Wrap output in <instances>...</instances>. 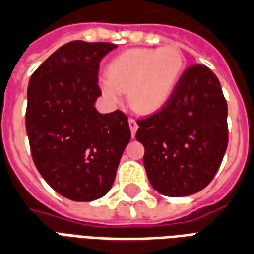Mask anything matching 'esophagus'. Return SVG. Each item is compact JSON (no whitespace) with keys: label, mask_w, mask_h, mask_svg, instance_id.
<instances>
[{"label":"esophagus","mask_w":254,"mask_h":254,"mask_svg":"<svg viewBox=\"0 0 254 254\" xmlns=\"http://www.w3.org/2000/svg\"><path fill=\"white\" fill-rule=\"evenodd\" d=\"M129 127H130L132 136H134V134H136V130H137V127H138L136 120H133V118H130V120H129Z\"/></svg>","instance_id":"obj_1"}]
</instances>
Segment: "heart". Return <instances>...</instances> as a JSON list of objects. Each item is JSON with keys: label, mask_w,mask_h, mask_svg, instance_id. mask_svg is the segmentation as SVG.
<instances>
[{"label": "heart", "mask_w": 254, "mask_h": 254, "mask_svg": "<svg viewBox=\"0 0 254 254\" xmlns=\"http://www.w3.org/2000/svg\"><path fill=\"white\" fill-rule=\"evenodd\" d=\"M184 70L185 58L178 47L130 49L111 60L99 89L110 105H120L127 92L133 110L152 114L167 105Z\"/></svg>", "instance_id": "b5f03b06"}]
</instances>
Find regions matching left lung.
Masks as SVG:
<instances>
[{"label":"left lung","instance_id":"8db88e82","mask_svg":"<svg viewBox=\"0 0 254 254\" xmlns=\"http://www.w3.org/2000/svg\"><path fill=\"white\" fill-rule=\"evenodd\" d=\"M144 167L160 194L184 197L207 187L219 170L229 143L227 103L218 77L191 65L167 105L137 121Z\"/></svg>","mask_w":254,"mask_h":254}]
</instances>
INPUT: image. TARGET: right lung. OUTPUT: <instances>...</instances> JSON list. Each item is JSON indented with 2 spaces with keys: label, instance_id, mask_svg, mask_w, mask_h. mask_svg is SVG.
<instances>
[{
  "label": "right lung",
  "instance_id": "right-lung-1",
  "mask_svg": "<svg viewBox=\"0 0 254 254\" xmlns=\"http://www.w3.org/2000/svg\"><path fill=\"white\" fill-rule=\"evenodd\" d=\"M117 45L73 41L53 53L31 76L25 130L36 169L73 201H92L110 190L130 140L127 117L100 114L99 63Z\"/></svg>",
  "mask_w": 254,
  "mask_h": 254
}]
</instances>
